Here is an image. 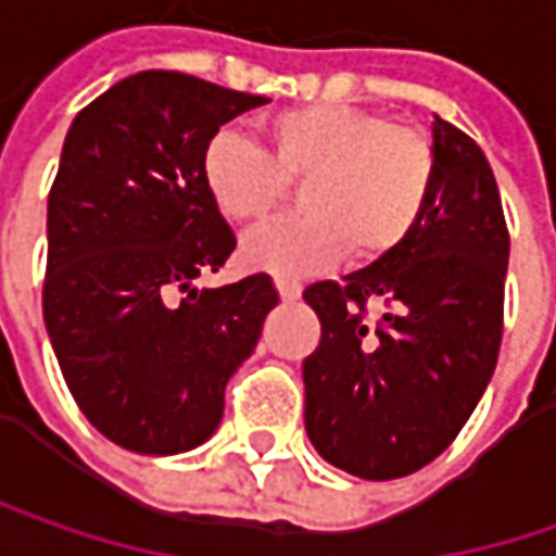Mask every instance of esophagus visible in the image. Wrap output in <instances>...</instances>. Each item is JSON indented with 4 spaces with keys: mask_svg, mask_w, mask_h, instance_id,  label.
Segmentation results:
<instances>
[{
    "mask_svg": "<svg viewBox=\"0 0 556 556\" xmlns=\"http://www.w3.org/2000/svg\"><path fill=\"white\" fill-rule=\"evenodd\" d=\"M277 292L282 302H295V299L302 295V286H299V282H292V279L277 277Z\"/></svg>",
    "mask_w": 556,
    "mask_h": 556,
    "instance_id": "esophagus-1",
    "label": "esophagus"
}]
</instances>
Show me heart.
Wrapping results in <instances>:
<instances>
[{"instance_id":"obj_1","label":"heart","mask_w":556,"mask_h":556,"mask_svg":"<svg viewBox=\"0 0 556 556\" xmlns=\"http://www.w3.org/2000/svg\"><path fill=\"white\" fill-rule=\"evenodd\" d=\"M274 153L242 128H219L201 156L216 211L257 226L302 185L305 216L248 236L245 261L279 277H305L343 261L368 267L408 242L428 211L438 153L425 128L387 113L311 103L270 122Z\"/></svg>"}]
</instances>
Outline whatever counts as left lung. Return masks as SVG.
Segmentation results:
<instances>
[{"mask_svg": "<svg viewBox=\"0 0 556 556\" xmlns=\"http://www.w3.org/2000/svg\"><path fill=\"white\" fill-rule=\"evenodd\" d=\"M438 173L403 248L305 289L320 343L302 365L305 431L368 481L438 459L478 406L504 337L509 261L501 191L481 148L434 115Z\"/></svg>", "mask_w": 556, "mask_h": 556, "instance_id": "1", "label": "left lung"}]
</instances>
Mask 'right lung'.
I'll return each mask as SVG.
<instances>
[{
    "label": "right lung",
    "instance_id": "right-lung-1",
    "mask_svg": "<svg viewBox=\"0 0 556 556\" xmlns=\"http://www.w3.org/2000/svg\"><path fill=\"white\" fill-rule=\"evenodd\" d=\"M267 97L138 72L75 115L47 216L43 320L84 418L118 446L204 443L279 295L267 274L194 289L236 251L201 179L219 125Z\"/></svg>",
    "mask_w": 556,
    "mask_h": 556
}]
</instances>
